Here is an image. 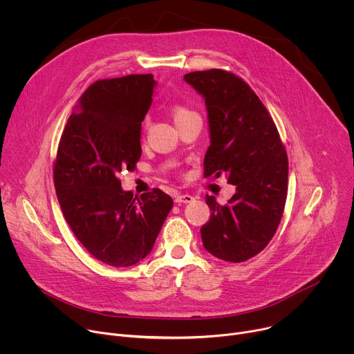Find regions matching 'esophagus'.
Masks as SVG:
<instances>
[{"label": "esophagus", "instance_id": "34e87169", "mask_svg": "<svg viewBox=\"0 0 354 354\" xmlns=\"http://www.w3.org/2000/svg\"><path fill=\"white\" fill-rule=\"evenodd\" d=\"M175 201L176 203H192V201H194V197L192 194H178Z\"/></svg>", "mask_w": 354, "mask_h": 354}]
</instances>
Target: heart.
Returning a JSON list of instances; mask_svg holds the SVG:
<instances>
[{
  "label": "heart",
  "instance_id": "obj_1",
  "mask_svg": "<svg viewBox=\"0 0 354 354\" xmlns=\"http://www.w3.org/2000/svg\"><path fill=\"white\" fill-rule=\"evenodd\" d=\"M190 115H193V113L189 112L187 109L182 108V106H176V108L172 109V118H174V122H175V123L183 120L185 118H187V116H190Z\"/></svg>",
  "mask_w": 354,
  "mask_h": 354
}]
</instances>
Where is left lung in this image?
Here are the masks:
<instances>
[{"instance_id":"1","label":"left lung","mask_w":354,"mask_h":354,"mask_svg":"<svg viewBox=\"0 0 354 354\" xmlns=\"http://www.w3.org/2000/svg\"><path fill=\"white\" fill-rule=\"evenodd\" d=\"M183 80L203 96L210 147L205 176L224 174L235 186L228 205L206 194L210 220L200 228L213 257L239 263L258 255L283 216L288 162L279 131L257 93L224 70L194 71Z\"/></svg>"}]
</instances>
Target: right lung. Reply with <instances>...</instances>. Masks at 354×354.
Wrapping results in <instances>:
<instances>
[{"label":"right lung","instance_id":"add662e5","mask_svg":"<svg viewBox=\"0 0 354 354\" xmlns=\"http://www.w3.org/2000/svg\"><path fill=\"white\" fill-rule=\"evenodd\" d=\"M156 86L151 74L93 82L59 144L55 187L64 218L89 254L113 268L133 266L153 250L174 206L160 189L134 197L118 178L141 157V122Z\"/></svg>","mask_w":354,"mask_h":354}]
</instances>
